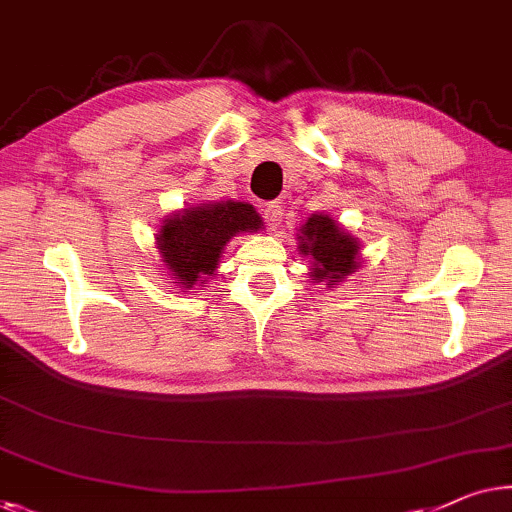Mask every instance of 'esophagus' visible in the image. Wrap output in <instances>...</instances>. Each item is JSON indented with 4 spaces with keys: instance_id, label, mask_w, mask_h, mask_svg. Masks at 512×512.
I'll return each instance as SVG.
<instances>
[{
    "instance_id": "34e87169",
    "label": "esophagus",
    "mask_w": 512,
    "mask_h": 512,
    "mask_svg": "<svg viewBox=\"0 0 512 512\" xmlns=\"http://www.w3.org/2000/svg\"><path fill=\"white\" fill-rule=\"evenodd\" d=\"M281 214L284 212H281V205H277V203H268L263 207V217H265V221H268V226L272 228V231L281 224Z\"/></svg>"
}]
</instances>
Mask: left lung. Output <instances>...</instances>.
Returning a JSON list of instances; mask_svg holds the SVG:
<instances>
[{
  "instance_id": "left-lung-1",
  "label": "left lung",
  "mask_w": 512,
  "mask_h": 512,
  "mask_svg": "<svg viewBox=\"0 0 512 512\" xmlns=\"http://www.w3.org/2000/svg\"><path fill=\"white\" fill-rule=\"evenodd\" d=\"M295 240L300 254L309 258V279L314 284H325L330 291L365 263L360 254V240L325 212L309 214Z\"/></svg>"
}]
</instances>
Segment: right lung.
<instances>
[{"label": "right lung", "instance_id": "obj_1", "mask_svg": "<svg viewBox=\"0 0 512 512\" xmlns=\"http://www.w3.org/2000/svg\"><path fill=\"white\" fill-rule=\"evenodd\" d=\"M261 214L244 201L198 203L170 212L157 231L161 270L170 284L189 293L217 274L226 244L240 233H258Z\"/></svg>", "mask_w": 512, "mask_h": 512}]
</instances>
